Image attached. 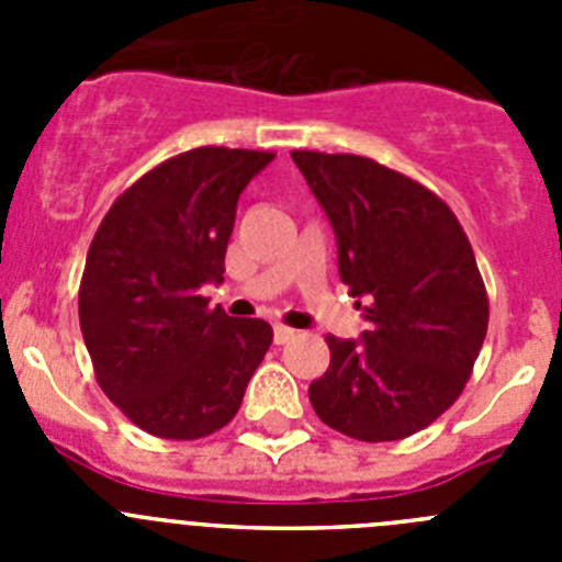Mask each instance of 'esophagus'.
I'll list each match as a JSON object with an SVG mask.
<instances>
[{"mask_svg": "<svg viewBox=\"0 0 562 562\" xmlns=\"http://www.w3.org/2000/svg\"><path fill=\"white\" fill-rule=\"evenodd\" d=\"M292 337H295V329H290V326H276V329H272V340H276V346H284V342H290Z\"/></svg>", "mask_w": 562, "mask_h": 562, "instance_id": "obj_1", "label": "esophagus"}]
</instances>
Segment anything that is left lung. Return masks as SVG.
<instances>
[{
    "mask_svg": "<svg viewBox=\"0 0 562 562\" xmlns=\"http://www.w3.org/2000/svg\"><path fill=\"white\" fill-rule=\"evenodd\" d=\"M337 236V270L362 297L360 340L329 335V369L310 385L321 422L360 441H396L464 391L490 301L470 238L445 202L357 154L292 151ZM360 306V301H357Z\"/></svg>",
    "mask_w": 562,
    "mask_h": 562,
    "instance_id": "obj_1",
    "label": "left lung"
}]
</instances>
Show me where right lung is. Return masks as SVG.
I'll return each mask as SVG.
<instances>
[{"instance_id": "1", "label": "right lung", "mask_w": 562, "mask_h": 562, "mask_svg": "<svg viewBox=\"0 0 562 562\" xmlns=\"http://www.w3.org/2000/svg\"><path fill=\"white\" fill-rule=\"evenodd\" d=\"M272 151L202 146L132 182L87 252L78 317L103 394L140 430L193 441L236 416L272 342L261 317L211 310L236 205Z\"/></svg>"}]
</instances>
